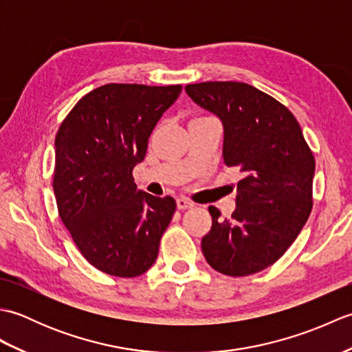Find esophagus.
Listing matches in <instances>:
<instances>
[{
	"label": "esophagus",
	"mask_w": 352,
	"mask_h": 352,
	"mask_svg": "<svg viewBox=\"0 0 352 352\" xmlns=\"http://www.w3.org/2000/svg\"><path fill=\"white\" fill-rule=\"evenodd\" d=\"M193 207V203L192 201H189L188 198H177V208L178 210H186V208H192Z\"/></svg>",
	"instance_id": "obj_1"
}]
</instances>
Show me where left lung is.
Wrapping results in <instances>:
<instances>
[{"instance_id": "8db88e82", "label": "left lung", "mask_w": 352, "mask_h": 352, "mask_svg": "<svg viewBox=\"0 0 352 352\" xmlns=\"http://www.w3.org/2000/svg\"><path fill=\"white\" fill-rule=\"evenodd\" d=\"M190 100L223 126L222 157L239 168L230 219L210 206L212 230L201 248L216 271L243 276L275 263L295 242L311 212L313 157L295 116L254 86L207 81L184 87Z\"/></svg>"}]
</instances>
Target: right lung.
Returning a JSON list of instances; mask_svg holds the SVG:
<instances>
[{
	"label": "right lung",
	"instance_id": "1",
	"mask_svg": "<svg viewBox=\"0 0 352 352\" xmlns=\"http://www.w3.org/2000/svg\"><path fill=\"white\" fill-rule=\"evenodd\" d=\"M182 86L106 85L89 92L56 136L58 214L83 257L109 275L146 272L159 254L175 199L138 190L133 169Z\"/></svg>",
	"mask_w": 352,
	"mask_h": 352
}]
</instances>
